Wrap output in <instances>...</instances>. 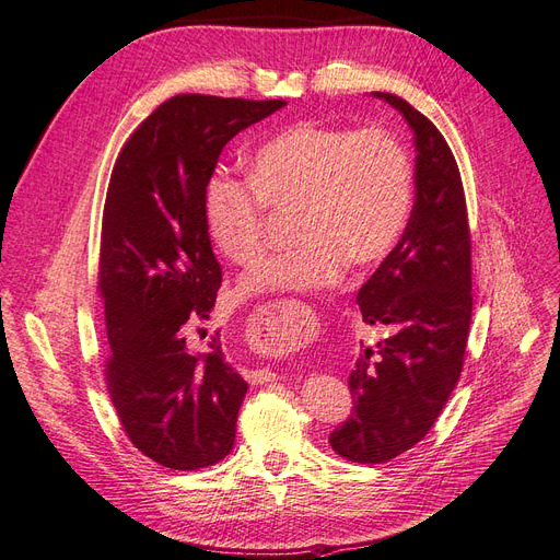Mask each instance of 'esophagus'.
<instances>
[{
  "label": "esophagus",
  "mask_w": 560,
  "mask_h": 560,
  "mask_svg": "<svg viewBox=\"0 0 560 560\" xmlns=\"http://www.w3.org/2000/svg\"><path fill=\"white\" fill-rule=\"evenodd\" d=\"M244 376L248 378L250 384H267V382H272L277 374L272 370L262 368V370H244Z\"/></svg>",
  "instance_id": "obj_1"
}]
</instances>
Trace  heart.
Segmentation results:
<instances>
[{"mask_svg": "<svg viewBox=\"0 0 560 560\" xmlns=\"http://www.w3.org/2000/svg\"><path fill=\"white\" fill-rule=\"evenodd\" d=\"M248 182L215 174L205 192L213 246L232 265L265 248V211H295V248L265 258L242 281L246 293L318 291L349 265L382 262L402 237L413 205V167L402 141L378 128L300 122L262 141Z\"/></svg>", "mask_w": 560, "mask_h": 560, "instance_id": "b5f03b06", "label": "heart"}]
</instances>
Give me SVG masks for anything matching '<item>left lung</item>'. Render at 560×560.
I'll use <instances>...</instances> for the list:
<instances>
[{"instance_id": "left-lung-1", "label": "left lung", "mask_w": 560, "mask_h": 560, "mask_svg": "<svg viewBox=\"0 0 560 560\" xmlns=\"http://www.w3.org/2000/svg\"><path fill=\"white\" fill-rule=\"evenodd\" d=\"M413 132V209L400 242L358 291L368 326L390 328L349 376L351 417L330 446L353 463H386L421 442L463 370L472 318L470 228L460 172L448 143L421 112L390 93Z\"/></svg>"}]
</instances>
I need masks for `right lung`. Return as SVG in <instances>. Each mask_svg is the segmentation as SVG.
Segmentation results:
<instances>
[{
	"label": "right lung",
	"mask_w": 560,
	"mask_h": 560,
	"mask_svg": "<svg viewBox=\"0 0 560 560\" xmlns=\"http://www.w3.org/2000/svg\"><path fill=\"white\" fill-rule=\"evenodd\" d=\"M281 106L176 95L132 132L112 172L97 281L112 347L106 388L130 442L172 470L209 467L234 444L248 384L219 332L207 351L188 345L223 279L205 192L225 143Z\"/></svg>",
	"instance_id": "add662e5"
}]
</instances>
